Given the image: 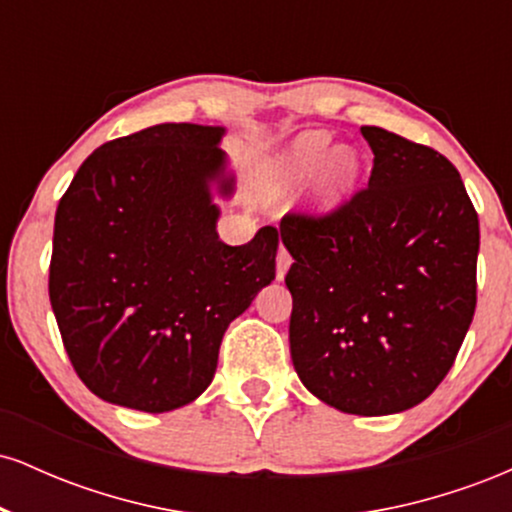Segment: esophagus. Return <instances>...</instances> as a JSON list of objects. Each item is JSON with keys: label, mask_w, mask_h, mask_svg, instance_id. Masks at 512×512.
Listing matches in <instances>:
<instances>
[{"label": "esophagus", "mask_w": 512, "mask_h": 512, "mask_svg": "<svg viewBox=\"0 0 512 512\" xmlns=\"http://www.w3.org/2000/svg\"><path fill=\"white\" fill-rule=\"evenodd\" d=\"M291 262H293V260H291L289 250L279 248V255H276V279H284L286 272H289Z\"/></svg>", "instance_id": "esophagus-1"}]
</instances>
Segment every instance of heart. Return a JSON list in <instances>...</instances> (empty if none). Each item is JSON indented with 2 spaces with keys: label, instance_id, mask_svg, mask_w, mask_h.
<instances>
[{
  "label": "heart",
  "instance_id": "b5f03b06",
  "mask_svg": "<svg viewBox=\"0 0 512 512\" xmlns=\"http://www.w3.org/2000/svg\"><path fill=\"white\" fill-rule=\"evenodd\" d=\"M361 175V158L349 144L332 146L322 129H308L276 154L257 163L255 182L264 202H284L313 181V204L320 214H332L354 192Z\"/></svg>",
  "mask_w": 512,
  "mask_h": 512
}]
</instances>
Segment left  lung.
I'll return each mask as SVG.
<instances>
[{"instance_id": "left-lung-1", "label": "left lung", "mask_w": 512, "mask_h": 512, "mask_svg": "<svg viewBox=\"0 0 512 512\" xmlns=\"http://www.w3.org/2000/svg\"><path fill=\"white\" fill-rule=\"evenodd\" d=\"M366 190L325 219L289 214V342L301 383L356 416L399 414L443 383L477 308L479 219L438 151L383 127Z\"/></svg>"}]
</instances>
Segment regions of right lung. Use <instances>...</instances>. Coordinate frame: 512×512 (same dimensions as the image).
<instances>
[{
    "instance_id": "right-lung-1",
    "label": "right lung",
    "mask_w": 512,
    "mask_h": 512,
    "mask_svg": "<svg viewBox=\"0 0 512 512\" xmlns=\"http://www.w3.org/2000/svg\"><path fill=\"white\" fill-rule=\"evenodd\" d=\"M226 127L163 122L93 151L55 214L50 303L84 385L163 414L207 390L223 332L274 281L279 231H216L236 175Z\"/></svg>"
}]
</instances>
